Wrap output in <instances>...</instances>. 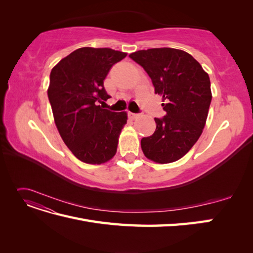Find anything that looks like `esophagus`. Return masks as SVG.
Returning a JSON list of instances; mask_svg holds the SVG:
<instances>
[{
  "mask_svg": "<svg viewBox=\"0 0 253 253\" xmlns=\"http://www.w3.org/2000/svg\"><path fill=\"white\" fill-rule=\"evenodd\" d=\"M128 117L132 118V119H136V118L139 117V114H135V113H131V112H129V113H128Z\"/></svg>",
  "mask_w": 253,
  "mask_h": 253,
  "instance_id": "1",
  "label": "esophagus"
}]
</instances>
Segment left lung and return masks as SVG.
<instances>
[{"instance_id": "1", "label": "left lung", "mask_w": 253, "mask_h": 253, "mask_svg": "<svg viewBox=\"0 0 253 253\" xmlns=\"http://www.w3.org/2000/svg\"><path fill=\"white\" fill-rule=\"evenodd\" d=\"M129 58L144 68L155 94L165 102L166 116L154 118V134L141 139L143 154L157 164L174 163L187 154L203 133L212 99L209 75L181 49H142Z\"/></svg>"}]
</instances>
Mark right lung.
<instances>
[{
    "label": "right lung",
    "mask_w": 253,
    "mask_h": 253,
    "mask_svg": "<svg viewBox=\"0 0 253 253\" xmlns=\"http://www.w3.org/2000/svg\"><path fill=\"white\" fill-rule=\"evenodd\" d=\"M126 52L81 47L63 58L50 72L47 95L53 120L67 148L81 162L100 165L117 152L126 112L102 109L111 96L103 87L111 67Z\"/></svg>",
    "instance_id": "1"
}]
</instances>
